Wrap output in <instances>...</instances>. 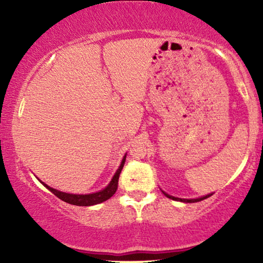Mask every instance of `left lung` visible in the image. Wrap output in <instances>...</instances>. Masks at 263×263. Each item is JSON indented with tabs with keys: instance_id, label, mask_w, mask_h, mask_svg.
I'll use <instances>...</instances> for the list:
<instances>
[{
	"instance_id": "left-lung-1",
	"label": "left lung",
	"mask_w": 263,
	"mask_h": 263,
	"mask_svg": "<svg viewBox=\"0 0 263 263\" xmlns=\"http://www.w3.org/2000/svg\"><path fill=\"white\" fill-rule=\"evenodd\" d=\"M163 194L166 197H168V199L171 200H175V201H181V202H189V203H193V202H199V201H202L204 199H207V197H210L213 195V194H208V195L206 196H201V197H197V199H179V197H175V196H171L168 195V194H166L165 192H163Z\"/></svg>"
}]
</instances>
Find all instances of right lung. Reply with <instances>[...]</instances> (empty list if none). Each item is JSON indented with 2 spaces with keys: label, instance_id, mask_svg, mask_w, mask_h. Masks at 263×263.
Listing matches in <instances>:
<instances>
[{
  "label": "right lung",
  "instance_id": "right-lung-1",
  "mask_svg": "<svg viewBox=\"0 0 263 263\" xmlns=\"http://www.w3.org/2000/svg\"><path fill=\"white\" fill-rule=\"evenodd\" d=\"M125 157H127V154H124V157L121 161L120 166H118L117 171L115 172L114 177L111 178L109 184H107L103 190H100V192L92 193V194H69V193H63V192H60V190L53 189V188H51V186H49L48 184H45L44 182H42L41 179H39V182H41L46 189H49L50 192L53 194V195H56L59 199L64 201V202L75 204V206H93V204L102 203V202H104V201L109 200L110 197L112 196L115 193H116L117 186H118V178H120V174H121L122 168H123V166H124Z\"/></svg>",
  "mask_w": 263,
  "mask_h": 263
}]
</instances>
